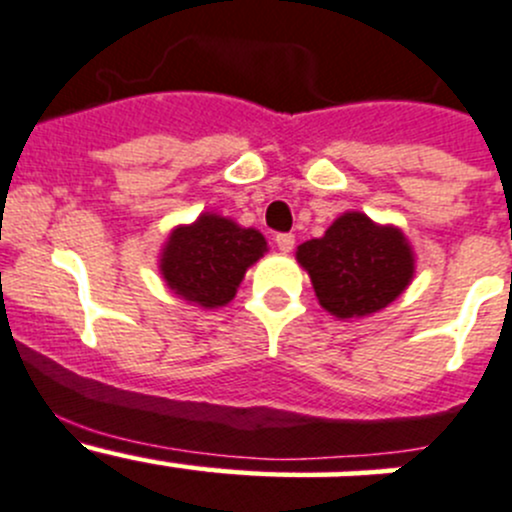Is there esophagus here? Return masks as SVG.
I'll list each match as a JSON object with an SVG mask.
<instances>
[{"instance_id": "34e87169", "label": "esophagus", "mask_w": 512, "mask_h": 512, "mask_svg": "<svg viewBox=\"0 0 512 512\" xmlns=\"http://www.w3.org/2000/svg\"><path fill=\"white\" fill-rule=\"evenodd\" d=\"M293 244H296V236L293 234H278L276 236V246H278V251H283V254H288V251L293 249Z\"/></svg>"}]
</instances>
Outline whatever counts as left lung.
I'll use <instances>...</instances> for the list:
<instances>
[{"instance_id":"obj_1","label":"left lung","mask_w":512,"mask_h":512,"mask_svg":"<svg viewBox=\"0 0 512 512\" xmlns=\"http://www.w3.org/2000/svg\"><path fill=\"white\" fill-rule=\"evenodd\" d=\"M318 303L336 318H363L396 301L416 271L411 244L396 226H378L361 211L338 216L321 239L298 246Z\"/></svg>"}]
</instances>
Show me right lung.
I'll use <instances>...</instances> for the list:
<instances>
[{"instance_id": "right-lung-1", "label": "right lung", "mask_w": 512, "mask_h": 512, "mask_svg": "<svg viewBox=\"0 0 512 512\" xmlns=\"http://www.w3.org/2000/svg\"><path fill=\"white\" fill-rule=\"evenodd\" d=\"M268 251L256 229H241L219 214H201L176 226L161 251L159 271L166 286L201 308H221L236 296L246 268Z\"/></svg>"}]
</instances>
